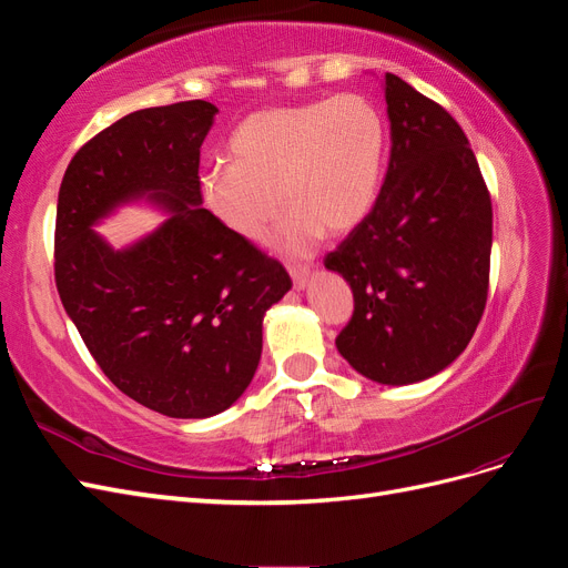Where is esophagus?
I'll return each mask as SVG.
<instances>
[{
    "instance_id": "obj_1",
    "label": "esophagus",
    "mask_w": 568,
    "mask_h": 568,
    "mask_svg": "<svg viewBox=\"0 0 568 568\" xmlns=\"http://www.w3.org/2000/svg\"><path fill=\"white\" fill-rule=\"evenodd\" d=\"M288 272H291V280H294V286L298 291H303L307 286V282H311V277H313V270L305 267V265L303 267L301 265L298 267H291Z\"/></svg>"
}]
</instances>
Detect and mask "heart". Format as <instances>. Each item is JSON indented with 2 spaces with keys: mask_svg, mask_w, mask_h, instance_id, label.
Segmentation results:
<instances>
[{
  "mask_svg": "<svg viewBox=\"0 0 568 568\" xmlns=\"http://www.w3.org/2000/svg\"><path fill=\"white\" fill-rule=\"evenodd\" d=\"M386 123L369 99L341 94L255 111L236 125L227 161L199 175V196L222 227L284 257H305L326 230L351 232L379 194ZM283 196L280 197L278 194Z\"/></svg>",
  "mask_w": 568,
  "mask_h": 568,
  "instance_id": "b5f03b06",
  "label": "heart"
}]
</instances>
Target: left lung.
<instances>
[{"label": "left lung", "mask_w": 568, "mask_h": 568, "mask_svg": "<svg viewBox=\"0 0 568 568\" xmlns=\"http://www.w3.org/2000/svg\"><path fill=\"white\" fill-rule=\"evenodd\" d=\"M384 94L386 180L324 267L355 298L338 353L374 384L407 386L450 367L476 332L488 296L493 209L455 118L393 73Z\"/></svg>", "instance_id": "obj_1"}]
</instances>
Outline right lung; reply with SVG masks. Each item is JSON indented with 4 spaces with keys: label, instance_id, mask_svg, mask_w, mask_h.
Returning a JSON list of instances; mask_svg holds the SVG:
<instances>
[{
    "label": "right lung",
    "instance_id": "obj_1",
    "mask_svg": "<svg viewBox=\"0 0 568 568\" xmlns=\"http://www.w3.org/2000/svg\"><path fill=\"white\" fill-rule=\"evenodd\" d=\"M211 101L134 111L68 165L57 205V288L109 379L173 419H205L248 388L263 320L291 288L286 270L203 209L199 156ZM125 204L166 220L123 250L93 227Z\"/></svg>",
    "mask_w": 568,
    "mask_h": 568
}]
</instances>
